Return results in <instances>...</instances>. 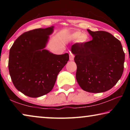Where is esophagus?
Segmentation results:
<instances>
[{
  "label": "esophagus",
  "instance_id": "34e87169",
  "mask_svg": "<svg viewBox=\"0 0 130 130\" xmlns=\"http://www.w3.org/2000/svg\"><path fill=\"white\" fill-rule=\"evenodd\" d=\"M69 57H70V60H73L74 59V55L72 53L70 52L69 53Z\"/></svg>",
  "mask_w": 130,
  "mask_h": 130
}]
</instances>
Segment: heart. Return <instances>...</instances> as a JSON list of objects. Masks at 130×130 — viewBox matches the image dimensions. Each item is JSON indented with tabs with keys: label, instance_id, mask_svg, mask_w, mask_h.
Here are the masks:
<instances>
[{
	"label": "heart",
	"instance_id": "1",
	"mask_svg": "<svg viewBox=\"0 0 130 130\" xmlns=\"http://www.w3.org/2000/svg\"><path fill=\"white\" fill-rule=\"evenodd\" d=\"M72 38L75 39H79V41L81 42H86L88 39V36L85 34H82L81 32H76L72 34Z\"/></svg>",
	"mask_w": 130,
	"mask_h": 130
}]
</instances>
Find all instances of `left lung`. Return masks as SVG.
I'll return each mask as SVG.
<instances>
[{
	"label": "left lung",
	"mask_w": 130,
	"mask_h": 130,
	"mask_svg": "<svg viewBox=\"0 0 130 130\" xmlns=\"http://www.w3.org/2000/svg\"><path fill=\"white\" fill-rule=\"evenodd\" d=\"M87 31L92 40L76 43L71 47L75 55L76 79L85 91L104 92L111 89L122 77L125 54L120 41L109 32Z\"/></svg>",
	"instance_id": "left-lung-1"
}]
</instances>
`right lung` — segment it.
<instances>
[{
    "mask_svg": "<svg viewBox=\"0 0 130 130\" xmlns=\"http://www.w3.org/2000/svg\"><path fill=\"white\" fill-rule=\"evenodd\" d=\"M53 31L52 26L24 32L10 48L11 78L18 91L31 98L51 91L57 75L69 61L68 53L56 55L43 49Z\"/></svg>",
    "mask_w": 130,
    "mask_h": 130,
    "instance_id": "right-lung-1",
    "label": "right lung"
}]
</instances>
